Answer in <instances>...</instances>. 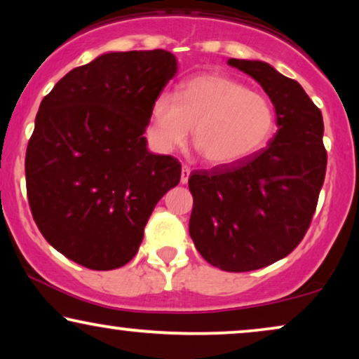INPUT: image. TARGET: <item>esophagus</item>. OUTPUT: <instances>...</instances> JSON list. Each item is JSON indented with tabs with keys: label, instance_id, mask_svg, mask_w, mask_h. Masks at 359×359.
<instances>
[{
	"label": "esophagus",
	"instance_id": "1",
	"mask_svg": "<svg viewBox=\"0 0 359 359\" xmlns=\"http://www.w3.org/2000/svg\"><path fill=\"white\" fill-rule=\"evenodd\" d=\"M189 175H191V170L188 168V166H183V168H181V183L183 184L188 183Z\"/></svg>",
	"mask_w": 359,
	"mask_h": 359
}]
</instances>
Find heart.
I'll return each mask as SVG.
<instances>
[{"label": "heart", "mask_w": 359, "mask_h": 359, "mask_svg": "<svg viewBox=\"0 0 359 359\" xmlns=\"http://www.w3.org/2000/svg\"><path fill=\"white\" fill-rule=\"evenodd\" d=\"M204 161L230 166L257 155L274 134L276 112L263 93L220 73H203L180 86L178 97L161 93L151 104L150 134L161 151L178 149L193 129Z\"/></svg>", "instance_id": "heart-1"}]
</instances>
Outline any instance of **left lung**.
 <instances>
[{
  "instance_id": "8db88e82",
  "label": "left lung",
  "mask_w": 359,
  "mask_h": 359,
  "mask_svg": "<svg viewBox=\"0 0 359 359\" xmlns=\"http://www.w3.org/2000/svg\"><path fill=\"white\" fill-rule=\"evenodd\" d=\"M229 65L257 80L276 109L266 149L230 166L189 176V235L205 262L230 273L253 271L287 257L316 212L327 171L322 112L296 80L257 60Z\"/></svg>"
}]
</instances>
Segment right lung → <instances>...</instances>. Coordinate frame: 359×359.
I'll list each match as a JSON object with an SVG mask.
<instances>
[{"label": "right lung", "instance_id": "add662e5", "mask_svg": "<svg viewBox=\"0 0 359 359\" xmlns=\"http://www.w3.org/2000/svg\"><path fill=\"white\" fill-rule=\"evenodd\" d=\"M178 65L161 50L109 52L73 68L43 97L26 151L32 217L57 252L107 271L129 263L181 163L144 137Z\"/></svg>", "mask_w": 359, "mask_h": 359}]
</instances>
